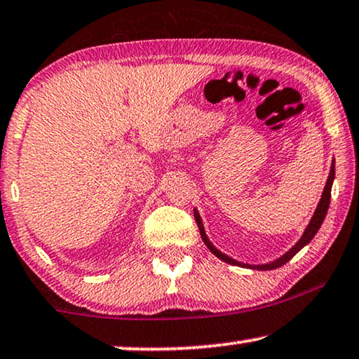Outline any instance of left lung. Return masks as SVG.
Here are the masks:
<instances>
[{
	"label": "left lung",
	"mask_w": 359,
	"mask_h": 359,
	"mask_svg": "<svg viewBox=\"0 0 359 359\" xmlns=\"http://www.w3.org/2000/svg\"><path fill=\"white\" fill-rule=\"evenodd\" d=\"M333 180H335V159L332 161V167H330V174H328V179H327V184H325V189H323V194H322V198H320V202L317 205V208H315L313 212V217L310 218V223L307 224V228H305L304 235L300 236V240L295 243V245L290 248L287 252H284L283 256L277 257V259L271 261V262H266V264H245V262L241 261H236L233 259V257H229L222 252L217 248L213 246V243L208 240L207 233H205V228H203V222H202V217H200V213L197 210H194V215H195V222L198 224V229H200V236H202V240L205 245L210 251L213 252L215 256L218 257V259H222L224 262H228V264H233V266H240V267H246V269H257V271H271V269H277V267L284 266L285 262H289L292 257L297 255V252L302 250L304 246H307L310 241L313 240V236L317 235V231L322 226L325 217H327V212H328V205H330V197H332V185H333Z\"/></svg>",
	"instance_id": "obj_1"
}]
</instances>
